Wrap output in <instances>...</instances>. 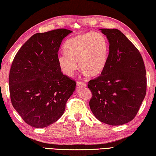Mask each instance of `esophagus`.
<instances>
[{
    "label": "esophagus",
    "mask_w": 156,
    "mask_h": 156,
    "mask_svg": "<svg viewBox=\"0 0 156 156\" xmlns=\"http://www.w3.org/2000/svg\"><path fill=\"white\" fill-rule=\"evenodd\" d=\"M76 86L78 87H86V83H83V82H81V81H78L76 83Z\"/></svg>",
    "instance_id": "esophagus-1"
}]
</instances>
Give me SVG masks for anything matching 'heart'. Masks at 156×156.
<instances>
[{
  "mask_svg": "<svg viewBox=\"0 0 156 156\" xmlns=\"http://www.w3.org/2000/svg\"><path fill=\"white\" fill-rule=\"evenodd\" d=\"M65 53L57 56V64L64 75H73L79 66L90 76L101 75L107 66L110 45L99 33L88 32L71 38L64 46Z\"/></svg>",
  "mask_w": 156,
  "mask_h": 156,
  "instance_id": "1",
  "label": "heart"
}]
</instances>
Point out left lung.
<instances>
[{"label":"left lung","instance_id":"left-lung-1","mask_svg":"<svg viewBox=\"0 0 156 156\" xmlns=\"http://www.w3.org/2000/svg\"><path fill=\"white\" fill-rule=\"evenodd\" d=\"M110 44L107 66L88 87L92 112L105 124L121 125L134 119L146 95L147 78L140 52L116 29H100Z\"/></svg>","mask_w":156,"mask_h":156}]
</instances>
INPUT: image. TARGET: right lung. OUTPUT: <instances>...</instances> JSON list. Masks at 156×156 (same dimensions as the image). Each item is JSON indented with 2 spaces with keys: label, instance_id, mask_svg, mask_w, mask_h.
Wrapping results in <instances>:
<instances>
[{
  "label": "right lung",
  "instance_id": "obj_1",
  "mask_svg": "<svg viewBox=\"0 0 156 156\" xmlns=\"http://www.w3.org/2000/svg\"><path fill=\"white\" fill-rule=\"evenodd\" d=\"M65 29L35 34L22 46L11 66L9 85L13 107L24 121L43 128L56 122L75 90L76 82L64 75L57 64Z\"/></svg>",
  "mask_w": 156,
  "mask_h": 156
}]
</instances>
